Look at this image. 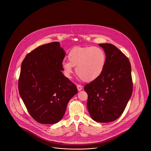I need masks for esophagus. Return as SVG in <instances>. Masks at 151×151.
I'll return each mask as SVG.
<instances>
[{
	"instance_id": "obj_1",
	"label": "esophagus",
	"mask_w": 151,
	"mask_h": 151,
	"mask_svg": "<svg viewBox=\"0 0 151 151\" xmlns=\"http://www.w3.org/2000/svg\"><path fill=\"white\" fill-rule=\"evenodd\" d=\"M77 88H78V90L79 91H80L82 90L83 86H81V85H80V84H78V85H77Z\"/></svg>"
}]
</instances>
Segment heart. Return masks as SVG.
Segmentation results:
<instances>
[{
    "label": "heart",
    "instance_id": "b5f03b06",
    "mask_svg": "<svg viewBox=\"0 0 151 151\" xmlns=\"http://www.w3.org/2000/svg\"><path fill=\"white\" fill-rule=\"evenodd\" d=\"M68 62H63L62 67L65 76L71 78L73 67L81 80L91 81L98 78L103 72L106 55L100 47L97 46L75 48L68 54Z\"/></svg>",
    "mask_w": 151,
    "mask_h": 151
}]
</instances>
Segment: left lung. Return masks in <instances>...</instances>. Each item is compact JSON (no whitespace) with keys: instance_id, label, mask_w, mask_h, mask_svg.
<instances>
[{"instance_id":"8db88e82","label":"left lung","mask_w":151,"mask_h":151,"mask_svg":"<svg viewBox=\"0 0 151 151\" xmlns=\"http://www.w3.org/2000/svg\"><path fill=\"white\" fill-rule=\"evenodd\" d=\"M106 63L100 76L84 86L87 108L94 121L113 122L123 112L132 95L133 83L129 59L116 46L100 43Z\"/></svg>"}]
</instances>
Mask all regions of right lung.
<instances>
[{"mask_svg": "<svg viewBox=\"0 0 151 151\" xmlns=\"http://www.w3.org/2000/svg\"><path fill=\"white\" fill-rule=\"evenodd\" d=\"M65 52L58 42L38 46L24 59L19 93L31 116L41 124H54L65 114L76 86L62 73Z\"/></svg>", "mask_w": 151, "mask_h": 151, "instance_id": "1", "label": "right lung"}]
</instances>
